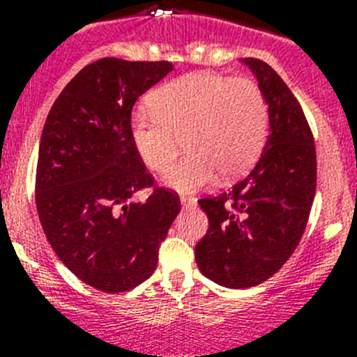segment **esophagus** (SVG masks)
<instances>
[{"mask_svg":"<svg viewBox=\"0 0 357 357\" xmlns=\"http://www.w3.org/2000/svg\"><path fill=\"white\" fill-rule=\"evenodd\" d=\"M181 204L184 207H191V206H195V204H197V200H195V198H191V197H181Z\"/></svg>","mask_w":357,"mask_h":357,"instance_id":"esophagus-1","label":"esophagus"}]
</instances>
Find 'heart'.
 I'll return each mask as SVG.
<instances>
[{
	"label": "heart",
	"instance_id": "b5f03b06",
	"mask_svg": "<svg viewBox=\"0 0 357 357\" xmlns=\"http://www.w3.org/2000/svg\"><path fill=\"white\" fill-rule=\"evenodd\" d=\"M153 110L132 118V143L151 172L168 169L164 184L189 193L214 178L239 175L259 155L266 139L268 105L250 78L189 73L162 85L151 96Z\"/></svg>",
	"mask_w": 357,
	"mask_h": 357
}]
</instances>
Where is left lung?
Listing matches in <instances>:
<instances>
[{"label":"left lung","mask_w":357,"mask_h":357,"mask_svg":"<svg viewBox=\"0 0 357 357\" xmlns=\"http://www.w3.org/2000/svg\"><path fill=\"white\" fill-rule=\"evenodd\" d=\"M268 103L270 135L254 168L227 193L200 198L209 218L195 259L225 288H252L279 272L301 243L317 191V150L301 103L266 62L243 59Z\"/></svg>","instance_id":"obj_1"}]
</instances>
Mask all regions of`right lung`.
Here are the masks:
<instances>
[{
  "label": "right lung",
  "instance_id": "obj_1",
  "mask_svg": "<svg viewBox=\"0 0 357 357\" xmlns=\"http://www.w3.org/2000/svg\"><path fill=\"white\" fill-rule=\"evenodd\" d=\"M168 61L105 56L85 66L53 103L39 144L36 204L59 259L105 293L139 286L153 273L178 195L155 184L132 143V107L162 80ZM152 195L134 204L131 195Z\"/></svg>",
  "mask_w": 357,
  "mask_h": 357
}]
</instances>
